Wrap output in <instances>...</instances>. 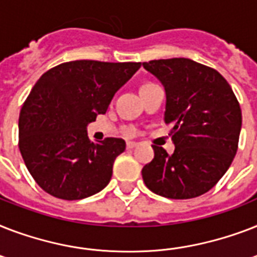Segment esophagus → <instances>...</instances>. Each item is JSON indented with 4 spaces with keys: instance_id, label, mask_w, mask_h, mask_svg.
<instances>
[{
    "instance_id": "34e87169",
    "label": "esophagus",
    "mask_w": 257,
    "mask_h": 257,
    "mask_svg": "<svg viewBox=\"0 0 257 257\" xmlns=\"http://www.w3.org/2000/svg\"><path fill=\"white\" fill-rule=\"evenodd\" d=\"M137 145H139V143H136V141H128V143H126V148L133 149L136 148Z\"/></svg>"
}]
</instances>
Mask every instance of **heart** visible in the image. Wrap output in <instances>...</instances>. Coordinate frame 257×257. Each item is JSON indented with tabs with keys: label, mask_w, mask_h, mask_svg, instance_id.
Wrapping results in <instances>:
<instances>
[{
	"label": "heart",
	"mask_w": 257,
	"mask_h": 257,
	"mask_svg": "<svg viewBox=\"0 0 257 257\" xmlns=\"http://www.w3.org/2000/svg\"><path fill=\"white\" fill-rule=\"evenodd\" d=\"M149 84H151V82H148V84H145V85H143V86H147V85H149Z\"/></svg>",
	"instance_id": "b5f03b06"
}]
</instances>
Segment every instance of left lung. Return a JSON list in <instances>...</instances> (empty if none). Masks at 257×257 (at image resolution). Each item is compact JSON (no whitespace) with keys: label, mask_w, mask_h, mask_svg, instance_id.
I'll return each instance as SVG.
<instances>
[{"label":"left lung","mask_w":257,"mask_h":257,"mask_svg":"<svg viewBox=\"0 0 257 257\" xmlns=\"http://www.w3.org/2000/svg\"><path fill=\"white\" fill-rule=\"evenodd\" d=\"M167 93L165 122L172 124L175 152L152 145L153 160L143 168L145 185L168 199H193L217 184L233 161L241 109L227 80L189 58L143 64Z\"/></svg>","instance_id":"obj_1"}]
</instances>
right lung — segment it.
<instances>
[{"label":"right lung","instance_id":"1","mask_svg":"<svg viewBox=\"0 0 257 257\" xmlns=\"http://www.w3.org/2000/svg\"><path fill=\"white\" fill-rule=\"evenodd\" d=\"M141 62L77 60L42 74L22 105L18 147L36 183L49 195L80 200L104 189L125 141H90L86 125L104 114Z\"/></svg>","mask_w":257,"mask_h":257}]
</instances>
